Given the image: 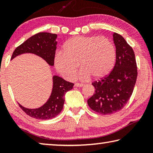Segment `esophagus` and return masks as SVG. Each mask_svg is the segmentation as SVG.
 Masks as SVG:
<instances>
[{"instance_id":"obj_1","label":"esophagus","mask_w":153,"mask_h":153,"mask_svg":"<svg viewBox=\"0 0 153 153\" xmlns=\"http://www.w3.org/2000/svg\"><path fill=\"white\" fill-rule=\"evenodd\" d=\"M84 86V84H82V83H76V84H75V86L76 87H82Z\"/></svg>"}]
</instances>
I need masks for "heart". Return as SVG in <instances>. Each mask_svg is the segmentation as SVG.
<instances>
[{"mask_svg": "<svg viewBox=\"0 0 153 153\" xmlns=\"http://www.w3.org/2000/svg\"><path fill=\"white\" fill-rule=\"evenodd\" d=\"M115 46L105 36H75L64 44L63 51H57L55 65L65 78L74 79L79 65L80 78L92 76L100 78L107 75L115 63Z\"/></svg>", "mask_w": 153, "mask_h": 153, "instance_id": "obj_1", "label": "heart"}]
</instances>
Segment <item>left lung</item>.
Masks as SVG:
<instances>
[{
  "label": "left lung",
  "mask_w": 153,
  "mask_h": 153,
  "mask_svg": "<svg viewBox=\"0 0 153 153\" xmlns=\"http://www.w3.org/2000/svg\"><path fill=\"white\" fill-rule=\"evenodd\" d=\"M116 62L111 73L92 83L94 94L88 100L92 110L109 115L122 109L130 98L138 76L135 54L122 36L114 33Z\"/></svg>",
  "instance_id": "obj_1"
}]
</instances>
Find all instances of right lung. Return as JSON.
<instances>
[{"label":"right lung","mask_w":153,"mask_h":153,"mask_svg":"<svg viewBox=\"0 0 153 153\" xmlns=\"http://www.w3.org/2000/svg\"><path fill=\"white\" fill-rule=\"evenodd\" d=\"M57 35L48 32H40L28 38L15 49L11 59L24 53H33L42 57L51 66L54 65L56 38ZM53 90L51 94L45 105L38 108H27L19 104L20 108L31 117L38 120H50L55 117L63 110L65 94L73 88L74 84L69 82L61 77H53Z\"/></svg>","instance_id":"obj_1"}]
</instances>
